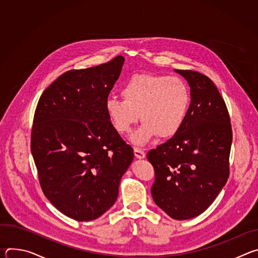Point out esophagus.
I'll return each instance as SVG.
<instances>
[{"mask_svg": "<svg viewBox=\"0 0 258 258\" xmlns=\"http://www.w3.org/2000/svg\"><path fill=\"white\" fill-rule=\"evenodd\" d=\"M134 152H135V156L138 158V159H144L145 158V152L140 149V148H135L134 149Z\"/></svg>", "mask_w": 258, "mask_h": 258, "instance_id": "1", "label": "esophagus"}]
</instances>
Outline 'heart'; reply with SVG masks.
<instances>
[{
    "label": "heart",
    "mask_w": 258,
    "mask_h": 258,
    "mask_svg": "<svg viewBox=\"0 0 258 258\" xmlns=\"http://www.w3.org/2000/svg\"><path fill=\"white\" fill-rule=\"evenodd\" d=\"M121 96L123 99H107L106 113L120 135L131 133L141 117L142 125L130 138L137 146H145L157 135L162 139L173 137L185 122L191 103L185 81L150 73L130 78L122 86Z\"/></svg>",
    "instance_id": "heart-1"
}]
</instances>
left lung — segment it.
I'll return each instance as SVG.
<instances>
[{
	"instance_id": "1",
	"label": "left lung",
	"mask_w": 258,
	"mask_h": 258,
	"mask_svg": "<svg viewBox=\"0 0 258 258\" xmlns=\"http://www.w3.org/2000/svg\"><path fill=\"white\" fill-rule=\"evenodd\" d=\"M174 71L191 89L189 112L179 131L147 158L155 170L154 202L171 218L185 220L204 212L225 187L233 135L213 82L196 71Z\"/></svg>"
}]
</instances>
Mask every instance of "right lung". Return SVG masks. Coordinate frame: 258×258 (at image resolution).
Here are the masks:
<instances>
[{
  "label": "right lung",
  "instance_id": "1",
  "mask_svg": "<svg viewBox=\"0 0 258 258\" xmlns=\"http://www.w3.org/2000/svg\"><path fill=\"white\" fill-rule=\"evenodd\" d=\"M123 63L117 56L63 73L35 109L30 147L41 187L59 211L78 222L94 220L115 203L134 159L105 109Z\"/></svg>",
  "mask_w": 258,
  "mask_h": 258
}]
</instances>
